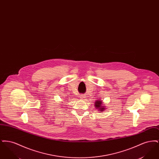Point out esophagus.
Returning <instances> with one entry per match:
<instances>
[{
  "label": "esophagus",
  "instance_id": "obj_1",
  "mask_svg": "<svg viewBox=\"0 0 159 159\" xmlns=\"http://www.w3.org/2000/svg\"><path fill=\"white\" fill-rule=\"evenodd\" d=\"M80 98H82V99L84 98V95H80Z\"/></svg>",
  "mask_w": 159,
  "mask_h": 159
}]
</instances>
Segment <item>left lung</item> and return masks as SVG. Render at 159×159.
<instances>
[{"mask_svg": "<svg viewBox=\"0 0 159 159\" xmlns=\"http://www.w3.org/2000/svg\"><path fill=\"white\" fill-rule=\"evenodd\" d=\"M102 102L101 101H98L97 100L95 103V106H96L95 107H97V108H99L101 111H102L104 110V107H102Z\"/></svg>", "mask_w": 159, "mask_h": 159, "instance_id": "1", "label": "left lung"}]
</instances>
